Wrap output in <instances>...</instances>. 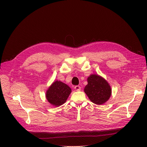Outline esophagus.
I'll return each mask as SVG.
<instances>
[{"mask_svg":"<svg viewBox=\"0 0 147 147\" xmlns=\"http://www.w3.org/2000/svg\"><path fill=\"white\" fill-rule=\"evenodd\" d=\"M74 89L76 90V91H79L81 89V87L80 86H74Z\"/></svg>","mask_w":147,"mask_h":147,"instance_id":"1","label":"esophagus"}]
</instances>
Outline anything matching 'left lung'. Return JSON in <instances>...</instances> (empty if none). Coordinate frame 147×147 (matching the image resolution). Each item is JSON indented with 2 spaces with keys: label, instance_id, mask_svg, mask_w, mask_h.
Wrapping results in <instances>:
<instances>
[{
  "label": "left lung",
  "instance_id": "1",
  "mask_svg": "<svg viewBox=\"0 0 147 147\" xmlns=\"http://www.w3.org/2000/svg\"><path fill=\"white\" fill-rule=\"evenodd\" d=\"M88 83L84 91L92 102L101 105L109 100L111 89L104 79L98 75L92 74L88 78Z\"/></svg>",
  "mask_w": 147,
  "mask_h": 147
}]
</instances>
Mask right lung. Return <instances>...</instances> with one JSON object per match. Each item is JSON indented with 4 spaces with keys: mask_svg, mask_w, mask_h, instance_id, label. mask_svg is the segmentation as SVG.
<instances>
[{
    "mask_svg": "<svg viewBox=\"0 0 147 147\" xmlns=\"http://www.w3.org/2000/svg\"><path fill=\"white\" fill-rule=\"evenodd\" d=\"M71 92V89L68 85L57 80L49 87L46 96L49 102L58 107L65 103Z\"/></svg>",
    "mask_w": 147,
    "mask_h": 147,
    "instance_id": "right-lung-1",
    "label": "right lung"
}]
</instances>
